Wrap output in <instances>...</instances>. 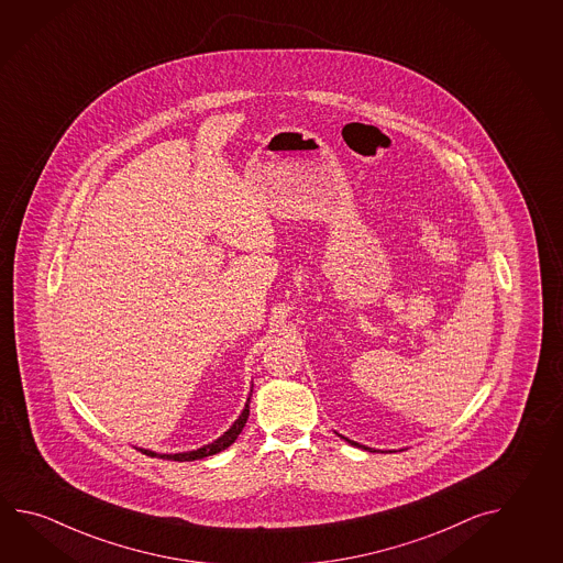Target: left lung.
Wrapping results in <instances>:
<instances>
[{
	"label": "left lung",
	"mask_w": 563,
	"mask_h": 563,
	"mask_svg": "<svg viewBox=\"0 0 563 563\" xmlns=\"http://www.w3.org/2000/svg\"><path fill=\"white\" fill-rule=\"evenodd\" d=\"M343 437V435H341ZM344 441H349V443H351V445H355V448H361V449H367V451H371V449L368 448H365V445H358V443H355V441H351V439H346V437H343Z\"/></svg>",
	"instance_id": "obj_1"
}]
</instances>
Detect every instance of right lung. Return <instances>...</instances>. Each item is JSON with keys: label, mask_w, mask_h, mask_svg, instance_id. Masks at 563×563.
<instances>
[{"label": "right lung", "mask_w": 563, "mask_h": 563, "mask_svg": "<svg viewBox=\"0 0 563 563\" xmlns=\"http://www.w3.org/2000/svg\"><path fill=\"white\" fill-rule=\"evenodd\" d=\"M251 395H253V389H251ZM251 395H249V399H246V405H244V409H242L241 417L232 423L229 431H227L224 435L219 437L217 441L205 445V448L195 449V451H186V453H154V451H148V449H140V451L146 453L150 457H161V460L168 461L205 460V457H210V455H217L220 451L230 448V445L236 441V437L241 435V431L244 429V424H246V419H249V415H251Z\"/></svg>", "instance_id": "right-lung-1"}]
</instances>
